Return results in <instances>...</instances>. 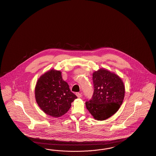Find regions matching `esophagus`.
Masks as SVG:
<instances>
[{
  "label": "esophagus",
  "instance_id": "obj_1",
  "mask_svg": "<svg viewBox=\"0 0 156 156\" xmlns=\"http://www.w3.org/2000/svg\"><path fill=\"white\" fill-rule=\"evenodd\" d=\"M76 95L77 96L78 98H81L82 97V94L81 93H78V92H76Z\"/></svg>",
  "mask_w": 156,
  "mask_h": 156
}]
</instances>
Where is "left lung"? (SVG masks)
Masks as SVG:
<instances>
[{
    "instance_id": "8db88e82",
    "label": "left lung",
    "mask_w": 156,
    "mask_h": 156,
    "mask_svg": "<svg viewBox=\"0 0 156 156\" xmlns=\"http://www.w3.org/2000/svg\"><path fill=\"white\" fill-rule=\"evenodd\" d=\"M94 94L85 102L87 109L94 118L104 120L119 110L122 104L125 89L118 75L101 68L92 75Z\"/></svg>"
}]
</instances>
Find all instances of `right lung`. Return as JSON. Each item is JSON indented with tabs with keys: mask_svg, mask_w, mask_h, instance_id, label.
<instances>
[{
	"mask_svg": "<svg viewBox=\"0 0 156 156\" xmlns=\"http://www.w3.org/2000/svg\"><path fill=\"white\" fill-rule=\"evenodd\" d=\"M38 105L45 113L58 118L66 113L77 98L62 80L60 71L51 69L42 75L35 87Z\"/></svg>",
	"mask_w": 156,
	"mask_h": 156,
	"instance_id": "obj_1",
	"label": "right lung"
}]
</instances>
